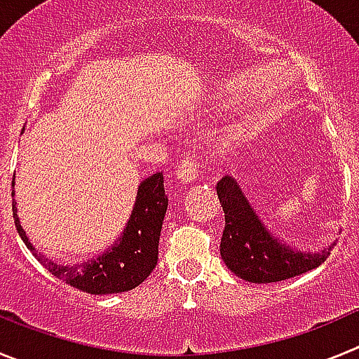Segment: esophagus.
Returning a JSON list of instances; mask_svg holds the SVG:
<instances>
[{"label": "esophagus", "instance_id": "obj_1", "mask_svg": "<svg viewBox=\"0 0 359 359\" xmlns=\"http://www.w3.org/2000/svg\"><path fill=\"white\" fill-rule=\"evenodd\" d=\"M176 176L180 182H187V183L194 182L196 177L199 176L198 163H196L192 158H185V160H182V163L177 165Z\"/></svg>", "mask_w": 359, "mask_h": 359}]
</instances>
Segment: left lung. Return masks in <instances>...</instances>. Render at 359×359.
<instances>
[{
  "instance_id": "1",
  "label": "left lung",
  "mask_w": 359,
  "mask_h": 359,
  "mask_svg": "<svg viewBox=\"0 0 359 359\" xmlns=\"http://www.w3.org/2000/svg\"><path fill=\"white\" fill-rule=\"evenodd\" d=\"M215 189L224 210L221 257L237 277L255 284L286 280L318 268L331 253V246L322 253H302L280 244L264 230L233 177L223 176Z\"/></svg>"
}]
</instances>
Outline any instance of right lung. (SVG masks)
I'll list each match as a JSON object with an SVG mask.
<instances>
[{
	"instance_id": "right-lung-1",
	"label": "right lung",
	"mask_w": 359,
	"mask_h": 359,
	"mask_svg": "<svg viewBox=\"0 0 359 359\" xmlns=\"http://www.w3.org/2000/svg\"><path fill=\"white\" fill-rule=\"evenodd\" d=\"M14 187V183H12ZM14 198V192H12ZM169 207V196L165 194L163 172H156L138 187L131 219L123 230V236L93 261L75 266H61L41 255L19 224L18 208L12 203V214L18 233L27 248L36 255L37 261L48 269L53 277L69 286L91 294L122 293L135 290L151 275L158 264V244H160L161 224Z\"/></svg>"
}]
</instances>
